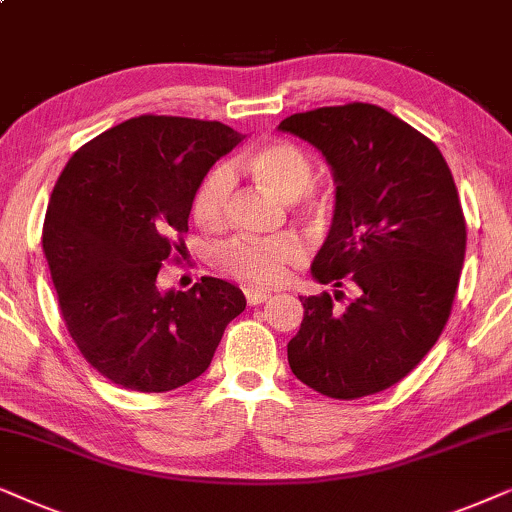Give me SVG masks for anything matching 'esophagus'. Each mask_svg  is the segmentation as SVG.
<instances>
[{"mask_svg":"<svg viewBox=\"0 0 512 512\" xmlns=\"http://www.w3.org/2000/svg\"><path fill=\"white\" fill-rule=\"evenodd\" d=\"M243 292H245V299H248L250 306L264 304V302H267V299L271 297V292L264 290V288H245Z\"/></svg>","mask_w":512,"mask_h":512,"instance_id":"esophagus-1","label":"esophagus"}]
</instances>
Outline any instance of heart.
<instances>
[{"label":"heart","instance_id":"b5f03b06","mask_svg":"<svg viewBox=\"0 0 512 512\" xmlns=\"http://www.w3.org/2000/svg\"><path fill=\"white\" fill-rule=\"evenodd\" d=\"M234 168L248 173L271 192L285 201H295L299 210L313 213L325 206L320 196L306 192L311 187L313 168L311 156L290 140H271L241 156ZM231 175L227 168H213L203 177L192 201L194 220L206 229H217L227 222L231 201ZM220 269L238 281L255 285H276L288 276V267L304 260V245L295 236L252 238L236 236L217 250L215 255Z\"/></svg>","mask_w":512,"mask_h":512}]
</instances>
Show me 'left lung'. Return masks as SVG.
<instances>
[{
    "mask_svg": "<svg viewBox=\"0 0 512 512\" xmlns=\"http://www.w3.org/2000/svg\"><path fill=\"white\" fill-rule=\"evenodd\" d=\"M278 128L316 147L337 182L311 264L335 292L299 297L290 370L327 398L379 393L421 363L452 313L466 255L452 170L435 142L367 102L292 114Z\"/></svg>",
    "mask_w": 512,
    "mask_h": 512,
    "instance_id": "1",
    "label": "left lung"
}]
</instances>
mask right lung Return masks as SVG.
I'll return each mask as SVG.
<instances>
[{
    "label": "right lung",
    "instance_id": "add662e5",
    "mask_svg": "<svg viewBox=\"0 0 512 512\" xmlns=\"http://www.w3.org/2000/svg\"><path fill=\"white\" fill-rule=\"evenodd\" d=\"M245 135L220 121L128 119L72 154L53 187L42 245L67 332L112 384L166 393L201 377L243 292L203 276L161 292L201 180Z\"/></svg>",
    "mask_w": 512,
    "mask_h": 512
}]
</instances>
